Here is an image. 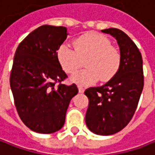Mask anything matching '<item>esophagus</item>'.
I'll use <instances>...</instances> for the list:
<instances>
[{"label":"esophagus","instance_id":"34e87169","mask_svg":"<svg viewBox=\"0 0 155 155\" xmlns=\"http://www.w3.org/2000/svg\"><path fill=\"white\" fill-rule=\"evenodd\" d=\"M78 92H79L80 94H83L84 92V88L82 87V86L78 85Z\"/></svg>","mask_w":155,"mask_h":155}]
</instances>
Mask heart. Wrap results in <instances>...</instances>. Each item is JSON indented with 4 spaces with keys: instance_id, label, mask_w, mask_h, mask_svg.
<instances>
[{
    "instance_id": "heart-1",
    "label": "heart",
    "mask_w": 155,
    "mask_h": 155,
    "mask_svg": "<svg viewBox=\"0 0 155 155\" xmlns=\"http://www.w3.org/2000/svg\"><path fill=\"white\" fill-rule=\"evenodd\" d=\"M75 48L63 43L57 49V59L62 70L71 74L79 69L85 61L86 69L74 73L71 81L80 86L94 84L99 78L102 82L112 79L121 64V54L111 46L105 36L89 32L78 37L74 42Z\"/></svg>"
}]
</instances>
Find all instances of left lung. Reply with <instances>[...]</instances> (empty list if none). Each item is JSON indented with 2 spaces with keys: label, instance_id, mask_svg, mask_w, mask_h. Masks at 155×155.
I'll list each match as a JSON object with an SVG mask.
<instances>
[{
  "label": "left lung",
  "instance_id": "8db88e82",
  "mask_svg": "<svg viewBox=\"0 0 155 155\" xmlns=\"http://www.w3.org/2000/svg\"><path fill=\"white\" fill-rule=\"evenodd\" d=\"M101 31L116 39L121 64L107 83L85 90L89 100L85 124L95 134L107 136L123 130L131 120L144 87V75L141 54L127 34L116 28Z\"/></svg>",
  "mask_w": 155,
  "mask_h": 155
}]
</instances>
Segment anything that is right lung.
<instances>
[{
  "label": "right lung",
  "mask_w": 155,
  "mask_h": 155,
  "mask_svg": "<svg viewBox=\"0 0 155 155\" xmlns=\"http://www.w3.org/2000/svg\"><path fill=\"white\" fill-rule=\"evenodd\" d=\"M67 36L66 27L45 25L31 31L15 53L9 80L15 106L23 123L38 133L59 130L78 93L75 84H61L67 75L56 53Z\"/></svg>",
  "instance_id": "1"
}]
</instances>
